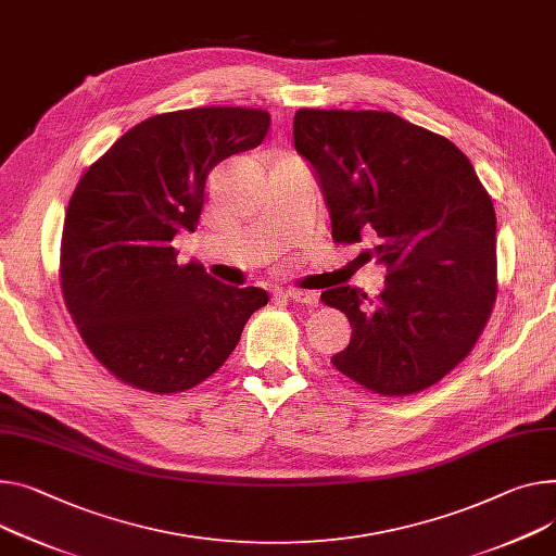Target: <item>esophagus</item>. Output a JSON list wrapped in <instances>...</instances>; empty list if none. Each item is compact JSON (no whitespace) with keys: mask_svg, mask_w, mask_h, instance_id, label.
Listing matches in <instances>:
<instances>
[{"mask_svg":"<svg viewBox=\"0 0 556 556\" xmlns=\"http://www.w3.org/2000/svg\"><path fill=\"white\" fill-rule=\"evenodd\" d=\"M278 293H282L285 298H289V301H293V303H301V305H307V307H316V305H318V295H316V293H312V291L280 289Z\"/></svg>","mask_w":556,"mask_h":556,"instance_id":"1","label":"esophagus"}]
</instances>
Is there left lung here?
<instances>
[{
  "label": "left lung",
  "instance_id": "left-lung-1",
  "mask_svg": "<svg viewBox=\"0 0 556 556\" xmlns=\"http://www.w3.org/2000/svg\"><path fill=\"white\" fill-rule=\"evenodd\" d=\"M293 144L314 168L333 242L374 247L386 289L333 287L350 318L333 367L380 396L422 392L479 340L496 301V213L465 153L390 111L298 109Z\"/></svg>",
  "mask_w": 556,
  "mask_h": 556
}]
</instances>
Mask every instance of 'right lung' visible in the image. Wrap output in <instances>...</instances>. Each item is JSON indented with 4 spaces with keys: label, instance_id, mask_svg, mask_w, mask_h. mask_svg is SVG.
<instances>
[{
    "label": "right lung",
    "instance_id": "right-lung-1",
    "mask_svg": "<svg viewBox=\"0 0 556 556\" xmlns=\"http://www.w3.org/2000/svg\"><path fill=\"white\" fill-rule=\"evenodd\" d=\"M263 109L160 113L126 131L77 182L64 220L60 282L91 354L153 394L191 390L236 350L261 287H229L170 244L195 231L211 168L258 147Z\"/></svg>",
    "mask_w": 556,
    "mask_h": 556
}]
</instances>
